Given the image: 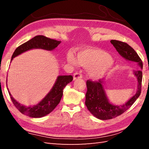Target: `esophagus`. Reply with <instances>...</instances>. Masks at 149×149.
I'll return each instance as SVG.
<instances>
[{
  "instance_id": "34e87169",
  "label": "esophagus",
  "mask_w": 149,
  "mask_h": 149,
  "mask_svg": "<svg viewBox=\"0 0 149 149\" xmlns=\"http://www.w3.org/2000/svg\"><path fill=\"white\" fill-rule=\"evenodd\" d=\"M82 77H83V75H82L81 72H75V74H74V80L77 79L82 78Z\"/></svg>"
}]
</instances>
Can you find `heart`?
Returning a JSON list of instances; mask_svg holds the SVG:
<instances>
[{
	"label": "heart",
	"mask_w": 149,
	"mask_h": 149,
	"mask_svg": "<svg viewBox=\"0 0 149 149\" xmlns=\"http://www.w3.org/2000/svg\"><path fill=\"white\" fill-rule=\"evenodd\" d=\"M67 60L73 65L77 63L83 67L88 68L91 76L100 77L111 69L113 61L108 53L100 49H88L79 51L77 59L72 52L67 55Z\"/></svg>",
	"instance_id": "heart-1"
}]
</instances>
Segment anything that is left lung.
Here are the masks:
<instances>
[{"label":"left lung","instance_id":"8db88e82","mask_svg":"<svg viewBox=\"0 0 149 149\" xmlns=\"http://www.w3.org/2000/svg\"><path fill=\"white\" fill-rule=\"evenodd\" d=\"M111 43L123 58L129 61L137 63L141 68H143V63L135 50L127 43L120 41L112 40ZM134 74L137 77V92L131 99L122 106H115L109 103L104 91L103 81L99 79L98 81L88 80L86 81L87 91L86 93L85 104L91 114L100 120H109L118 116L126 111L134 104L141 90L142 71L136 70Z\"/></svg>","mask_w":149,"mask_h":149}]
</instances>
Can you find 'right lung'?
Returning a JSON list of instances; mask_svg holds the SVG:
<instances>
[{
    "label": "right lung",
    "instance_id": "right-lung-1",
    "mask_svg": "<svg viewBox=\"0 0 149 149\" xmlns=\"http://www.w3.org/2000/svg\"><path fill=\"white\" fill-rule=\"evenodd\" d=\"M61 43L60 41L49 38L42 35L36 36L27 42L22 44L18 47L12 55L11 59L20 54L33 49H42L47 50H52L58 46ZM73 80L72 75H59L52 90L47 95L44 99L35 106L26 107L22 105L15 100L11 93L9 92L13 103L19 111L24 115L29 116L32 118H41L48 115L55 109L61 100L63 96V89ZM7 85V81H6Z\"/></svg>",
    "mask_w": 149,
    "mask_h": 149
}]
</instances>
